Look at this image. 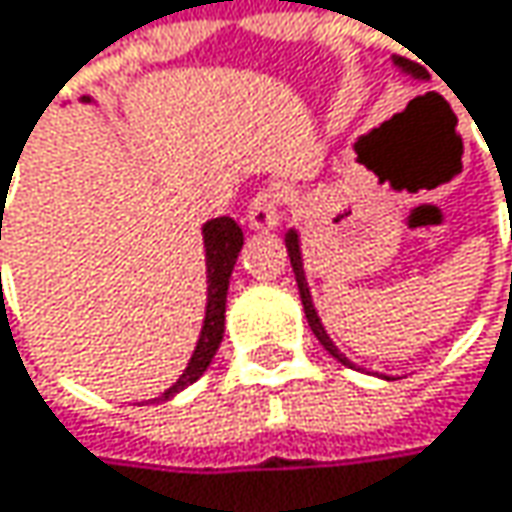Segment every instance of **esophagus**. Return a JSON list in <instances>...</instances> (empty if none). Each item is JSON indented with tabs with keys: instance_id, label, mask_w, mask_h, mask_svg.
I'll return each mask as SVG.
<instances>
[{
	"instance_id": "1",
	"label": "esophagus",
	"mask_w": 512,
	"mask_h": 512,
	"mask_svg": "<svg viewBox=\"0 0 512 512\" xmlns=\"http://www.w3.org/2000/svg\"><path fill=\"white\" fill-rule=\"evenodd\" d=\"M246 219L257 231H269L272 225H278V219H281V193L275 187L260 190L255 199L249 202Z\"/></svg>"
}]
</instances>
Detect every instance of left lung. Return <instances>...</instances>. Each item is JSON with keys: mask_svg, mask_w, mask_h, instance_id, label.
<instances>
[{"mask_svg": "<svg viewBox=\"0 0 512 512\" xmlns=\"http://www.w3.org/2000/svg\"><path fill=\"white\" fill-rule=\"evenodd\" d=\"M395 64L401 67L404 72H410V75H416V78H428V72L422 70L419 64H413V61H407V58H395ZM287 255H290V263H293V272H296V284H299V296H302L304 304V316H307V325H310V331L316 334V340L322 343V349L328 351L331 357H337L343 366H351L349 360L340 354V349L331 343V337L325 334V328H322V322H319V316H316V310H313V302H310V290H307V284H304V269H302V252H299V237H296V231H290L287 234Z\"/></svg>", "mask_w": 512, "mask_h": 512, "instance_id": "obj_1", "label": "left lung"}]
</instances>
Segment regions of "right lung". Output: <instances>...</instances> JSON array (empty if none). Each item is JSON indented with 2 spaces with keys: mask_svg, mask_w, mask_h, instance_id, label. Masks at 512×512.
<instances>
[{
  "mask_svg": "<svg viewBox=\"0 0 512 512\" xmlns=\"http://www.w3.org/2000/svg\"><path fill=\"white\" fill-rule=\"evenodd\" d=\"M5 196V193H2ZM205 255H208V313H205V328L199 337V346L193 351L184 375L155 401H166L175 393H181L184 387H190L193 381H199L210 366L213 354L222 343L225 334V299H228V281H231V269L237 263V255L243 249V228L231 219V216H219L210 219L205 225ZM0 237H2V216H0Z\"/></svg>",
  "mask_w": 512,
  "mask_h": 512,
  "instance_id": "add662e5",
  "label": "right lung"
}]
</instances>
